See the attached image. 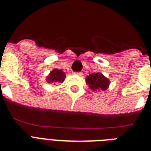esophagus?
I'll return each mask as SVG.
<instances>
[{
    "mask_svg": "<svg viewBox=\"0 0 151 151\" xmlns=\"http://www.w3.org/2000/svg\"><path fill=\"white\" fill-rule=\"evenodd\" d=\"M75 75H76V76H82V73H74Z\"/></svg>",
    "mask_w": 151,
    "mask_h": 151,
    "instance_id": "esophagus-1",
    "label": "esophagus"
}]
</instances>
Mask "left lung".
I'll use <instances>...</instances> for the list:
<instances>
[{
	"mask_svg": "<svg viewBox=\"0 0 151 151\" xmlns=\"http://www.w3.org/2000/svg\"><path fill=\"white\" fill-rule=\"evenodd\" d=\"M86 85L92 91H106L110 85V80L104 76L101 73H91L86 76L85 78Z\"/></svg>",
	"mask_w": 151,
	"mask_h": 151,
	"instance_id": "left-lung-1",
	"label": "left lung"
}]
</instances>
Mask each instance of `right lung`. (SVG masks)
Returning a JSON list of instances; mask_svg holds the SVG:
<instances>
[{
	"mask_svg": "<svg viewBox=\"0 0 151 151\" xmlns=\"http://www.w3.org/2000/svg\"><path fill=\"white\" fill-rule=\"evenodd\" d=\"M66 78V74L63 70L58 69H53L49 75L47 76L46 81L50 84L54 85L57 83H63Z\"/></svg>",
	"mask_w": 151,
	"mask_h": 151,
	"instance_id": "1",
	"label": "right lung"
}]
</instances>
